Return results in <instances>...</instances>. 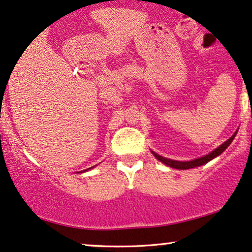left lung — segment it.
I'll list each match as a JSON object with an SVG mask.
<instances>
[{"mask_svg": "<svg viewBox=\"0 0 252 252\" xmlns=\"http://www.w3.org/2000/svg\"><path fill=\"white\" fill-rule=\"evenodd\" d=\"M235 136H236V132L232 135L230 138L228 139V141H225L223 144L220 145L218 149H215L214 151L211 152L209 155L205 156V157H201V158H197V159H194V160H190V161H177V160H172V159H167V158H164L161 157V156H159L157 154H155L154 151H152V154L156 158L158 159V160H160L161 163H164L165 165H167V166L170 167H173V168H178V170H189V168H193V167H197V166H201V165L208 163L209 160H212V159H214L215 157H218L222 154V152L224 151L225 149L228 148L229 145H230V143L232 142V139L235 138Z\"/></svg>", "mask_w": 252, "mask_h": 252, "instance_id": "8db88e82", "label": "left lung"}]
</instances>
